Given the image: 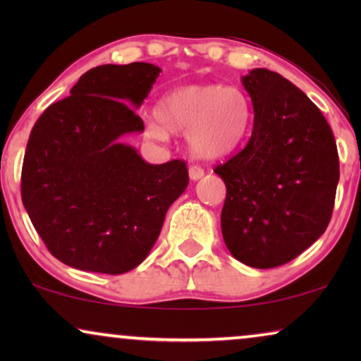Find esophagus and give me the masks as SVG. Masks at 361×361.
I'll return each instance as SVG.
<instances>
[{
    "label": "esophagus",
    "mask_w": 361,
    "mask_h": 361,
    "mask_svg": "<svg viewBox=\"0 0 361 361\" xmlns=\"http://www.w3.org/2000/svg\"><path fill=\"white\" fill-rule=\"evenodd\" d=\"M189 177L190 180H199L204 177V169L200 166H190L189 167Z\"/></svg>",
    "instance_id": "1"
}]
</instances>
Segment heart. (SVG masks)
I'll return each mask as SVG.
<instances>
[{"mask_svg": "<svg viewBox=\"0 0 361 361\" xmlns=\"http://www.w3.org/2000/svg\"><path fill=\"white\" fill-rule=\"evenodd\" d=\"M156 121L146 123L152 140L187 135V146L195 157L215 161L230 156L250 130L253 108L238 87L219 83L185 85L164 93L156 103Z\"/></svg>", "mask_w": 361, "mask_h": 361, "instance_id": "1", "label": "heart"}]
</instances>
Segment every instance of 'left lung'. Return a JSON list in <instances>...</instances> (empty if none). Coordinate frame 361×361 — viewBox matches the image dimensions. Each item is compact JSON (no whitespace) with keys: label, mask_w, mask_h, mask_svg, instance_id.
<instances>
[{"label":"left lung","mask_w":361,"mask_h":361,"mask_svg":"<svg viewBox=\"0 0 361 361\" xmlns=\"http://www.w3.org/2000/svg\"><path fill=\"white\" fill-rule=\"evenodd\" d=\"M255 123L238 154L215 172L226 185L221 233L236 259L276 268L327 228L340 167L334 133L302 90L268 68L241 77Z\"/></svg>","instance_id":"1"}]
</instances>
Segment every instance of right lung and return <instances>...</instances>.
I'll use <instances>...</instances> for the list:
<instances>
[{"mask_svg":"<svg viewBox=\"0 0 361 361\" xmlns=\"http://www.w3.org/2000/svg\"><path fill=\"white\" fill-rule=\"evenodd\" d=\"M161 68L93 67L39 116L21 174L24 209L47 250L71 268L123 274L146 259L166 212L189 184L184 161L149 164L121 141Z\"/></svg>","mask_w":361,"mask_h":361,"instance_id":"add662e5","label":"right lung"}]
</instances>
